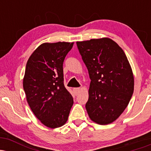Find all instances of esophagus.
Segmentation results:
<instances>
[{"label": "esophagus", "instance_id": "obj_1", "mask_svg": "<svg viewBox=\"0 0 151 151\" xmlns=\"http://www.w3.org/2000/svg\"><path fill=\"white\" fill-rule=\"evenodd\" d=\"M79 91H80V88H74V93H75L76 95L79 93Z\"/></svg>", "mask_w": 151, "mask_h": 151}]
</instances>
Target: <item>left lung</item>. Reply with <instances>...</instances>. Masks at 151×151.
Instances as JSON below:
<instances>
[{
  "label": "left lung",
  "instance_id": "obj_1",
  "mask_svg": "<svg viewBox=\"0 0 151 151\" xmlns=\"http://www.w3.org/2000/svg\"><path fill=\"white\" fill-rule=\"evenodd\" d=\"M91 79L86 109L91 120L101 125L120 116L133 93L134 79L125 53L109 38L77 42Z\"/></svg>",
  "mask_w": 151,
  "mask_h": 151
}]
</instances>
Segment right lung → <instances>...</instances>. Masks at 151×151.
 Here are the masks:
<instances>
[{
	"label": "right lung",
	"mask_w": 151,
	"mask_h": 151,
	"mask_svg": "<svg viewBox=\"0 0 151 151\" xmlns=\"http://www.w3.org/2000/svg\"><path fill=\"white\" fill-rule=\"evenodd\" d=\"M74 42L43 43L26 65L23 89L35 116L47 127L67 122L74 100L64 84L63 62Z\"/></svg>",
	"instance_id": "right-lung-1"
}]
</instances>
